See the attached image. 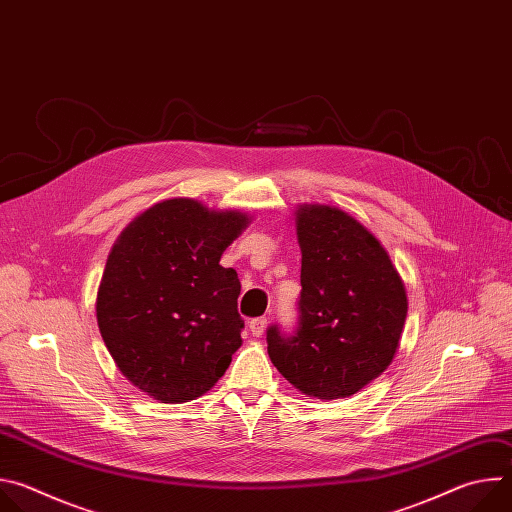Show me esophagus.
<instances>
[{
    "mask_svg": "<svg viewBox=\"0 0 512 512\" xmlns=\"http://www.w3.org/2000/svg\"><path fill=\"white\" fill-rule=\"evenodd\" d=\"M265 328H267V318H265V316H263V318H253V320L249 322V330H251V334L257 336V338L265 332Z\"/></svg>",
    "mask_w": 512,
    "mask_h": 512,
    "instance_id": "obj_1",
    "label": "esophagus"
}]
</instances>
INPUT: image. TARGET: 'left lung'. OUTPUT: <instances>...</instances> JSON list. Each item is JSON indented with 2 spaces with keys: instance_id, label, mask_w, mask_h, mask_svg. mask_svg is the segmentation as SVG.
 Returning a JSON list of instances; mask_svg holds the SVG:
<instances>
[{
  "instance_id": "obj_1",
  "label": "left lung",
  "mask_w": 512,
  "mask_h": 512,
  "mask_svg": "<svg viewBox=\"0 0 512 512\" xmlns=\"http://www.w3.org/2000/svg\"><path fill=\"white\" fill-rule=\"evenodd\" d=\"M300 322L294 334L267 330L277 371L308 397H350L377 379L395 356L407 294L385 247L348 212L302 204Z\"/></svg>"
}]
</instances>
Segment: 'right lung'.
I'll list each match as a JSON object with an SVG mask.
<instances>
[{
	"label": "right lung",
	"mask_w": 512,
	"mask_h": 512,
	"mask_svg": "<svg viewBox=\"0 0 512 512\" xmlns=\"http://www.w3.org/2000/svg\"><path fill=\"white\" fill-rule=\"evenodd\" d=\"M251 218L192 198L154 204L117 237L97 291V324L123 377L162 403L214 387L241 346V281L223 251Z\"/></svg>",
	"instance_id": "1"
}]
</instances>
